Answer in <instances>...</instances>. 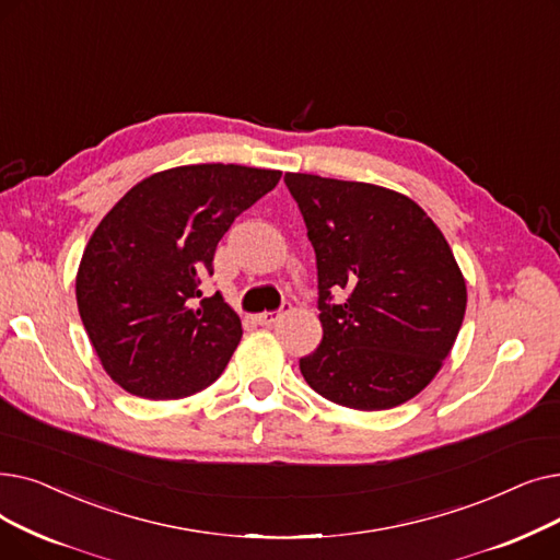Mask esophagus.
I'll return each mask as SVG.
<instances>
[{
  "label": "esophagus",
  "mask_w": 560,
  "mask_h": 560,
  "mask_svg": "<svg viewBox=\"0 0 560 560\" xmlns=\"http://www.w3.org/2000/svg\"><path fill=\"white\" fill-rule=\"evenodd\" d=\"M289 310H291V305L284 303L278 312H261V314L257 316V324H259V326H273L276 322H280V318H282Z\"/></svg>",
  "instance_id": "1"
}]
</instances>
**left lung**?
Wrapping results in <instances>:
<instances>
[{
	"instance_id": "obj_1",
	"label": "left lung",
	"mask_w": 560,
	"mask_h": 560,
	"mask_svg": "<svg viewBox=\"0 0 560 560\" xmlns=\"http://www.w3.org/2000/svg\"><path fill=\"white\" fill-rule=\"evenodd\" d=\"M316 255L324 339L307 385L353 410H389L429 385L454 346L467 287L444 234L376 184L287 173ZM345 296L341 304L331 294Z\"/></svg>"
}]
</instances>
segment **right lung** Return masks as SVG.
Returning a JSON list of instances; mask_svg holds the SVG:
<instances>
[{
  "label": "right lung",
  "instance_id": "obj_1",
  "mask_svg": "<svg viewBox=\"0 0 560 560\" xmlns=\"http://www.w3.org/2000/svg\"><path fill=\"white\" fill-rule=\"evenodd\" d=\"M280 171L198 164L154 173L95 228L77 271V307L122 389L182 398L214 383L242 341V318L217 294L214 253L234 219Z\"/></svg>",
  "mask_w": 560,
  "mask_h": 560
}]
</instances>
